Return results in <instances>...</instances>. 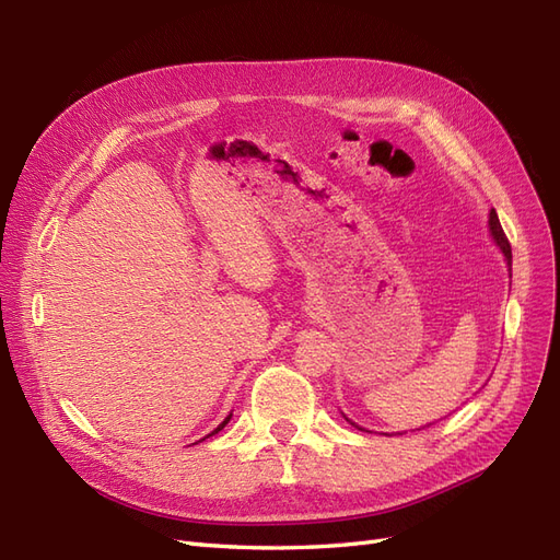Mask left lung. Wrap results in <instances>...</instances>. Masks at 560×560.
<instances>
[{
    "label": "left lung",
    "instance_id": "obj_1",
    "mask_svg": "<svg viewBox=\"0 0 560 560\" xmlns=\"http://www.w3.org/2000/svg\"><path fill=\"white\" fill-rule=\"evenodd\" d=\"M488 224H490V233H493L495 243L500 245V249L504 252L506 261H510V266H512V245H510V241H506V235H504V231H502V226H500V219H498V212H495V210H490Z\"/></svg>",
    "mask_w": 560,
    "mask_h": 560
}]
</instances>
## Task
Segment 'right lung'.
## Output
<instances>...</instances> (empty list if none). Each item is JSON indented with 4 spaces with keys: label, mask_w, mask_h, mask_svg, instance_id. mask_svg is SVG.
<instances>
[{
    "label": "right lung",
    "mask_w": 560,
    "mask_h": 560,
    "mask_svg": "<svg viewBox=\"0 0 560 560\" xmlns=\"http://www.w3.org/2000/svg\"><path fill=\"white\" fill-rule=\"evenodd\" d=\"M229 420H231V416H229V418H226V420H224V422H222V425H219V428H217V430H214V432H212V434H217V432H219V430H224V428H226V422H229Z\"/></svg>",
    "instance_id": "add662e5"
}]
</instances>
